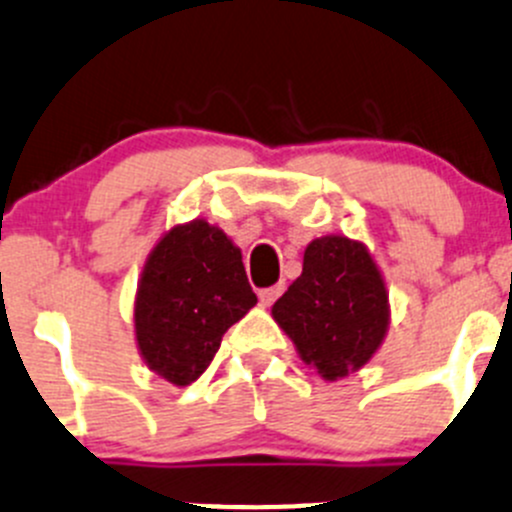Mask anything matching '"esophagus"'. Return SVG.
I'll return each instance as SVG.
<instances>
[{"label": "esophagus", "instance_id": "1", "mask_svg": "<svg viewBox=\"0 0 512 512\" xmlns=\"http://www.w3.org/2000/svg\"><path fill=\"white\" fill-rule=\"evenodd\" d=\"M282 292H285V282H277V285H272V287H262L257 295H260L262 305H272V302H275Z\"/></svg>", "mask_w": 512, "mask_h": 512}]
</instances>
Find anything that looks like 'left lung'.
Segmentation results:
<instances>
[{"instance_id":"8db88e82","label":"left lung","mask_w":512,"mask_h":512,"mask_svg":"<svg viewBox=\"0 0 512 512\" xmlns=\"http://www.w3.org/2000/svg\"><path fill=\"white\" fill-rule=\"evenodd\" d=\"M307 365L325 380L365 365L388 332V290L362 242L330 235L312 240L302 275L272 305Z\"/></svg>"}]
</instances>
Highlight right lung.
<instances>
[{
	"mask_svg": "<svg viewBox=\"0 0 512 512\" xmlns=\"http://www.w3.org/2000/svg\"><path fill=\"white\" fill-rule=\"evenodd\" d=\"M255 302L242 252L220 227L205 220L172 227L152 250L135 300L137 345L147 367L172 385L195 382L227 327Z\"/></svg>",
	"mask_w": 512,
	"mask_h": 512,
	"instance_id": "right-lung-1",
	"label": "right lung"
}]
</instances>
